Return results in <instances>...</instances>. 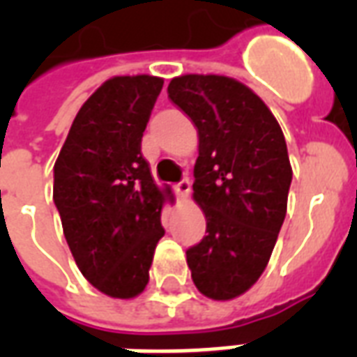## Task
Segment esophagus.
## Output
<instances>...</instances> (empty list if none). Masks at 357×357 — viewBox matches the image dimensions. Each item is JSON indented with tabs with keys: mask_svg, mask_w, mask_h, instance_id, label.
<instances>
[{
	"mask_svg": "<svg viewBox=\"0 0 357 357\" xmlns=\"http://www.w3.org/2000/svg\"><path fill=\"white\" fill-rule=\"evenodd\" d=\"M174 190H176V195H178L179 198H187L190 192V181L187 178H183L179 183L174 185Z\"/></svg>",
	"mask_w": 357,
	"mask_h": 357,
	"instance_id": "esophagus-1",
	"label": "esophagus"
}]
</instances>
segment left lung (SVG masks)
<instances>
[{
    "label": "left lung",
    "mask_w": 357,
    "mask_h": 357,
    "mask_svg": "<svg viewBox=\"0 0 357 357\" xmlns=\"http://www.w3.org/2000/svg\"><path fill=\"white\" fill-rule=\"evenodd\" d=\"M168 98L200 140L192 196L207 235L187 250L190 276L202 294L231 300L259 280L287 213L285 137L263 100L231 77H174Z\"/></svg>",
    "instance_id": "1"
}]
</instances>
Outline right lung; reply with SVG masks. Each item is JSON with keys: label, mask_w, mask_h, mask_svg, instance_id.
I'll list each match as a JSON object with an SVG mask.
<instances>
[{"label": "right lung", "mask_w": 357, "mask_h": 357, "mask_svg": "<svg viewBox=\"0 0 357 357\" xmlns=\"http://www.w3.org/2000/svg\"><path fill=\"white\" fill-rule=\"evenodd\" d=\"M161 77L120 75L92 94L53 167V202L81 274L113 298L144 291L159 238L162 204L140 142ZM172 198V196H170Z\"/></svg>", "instance_id": "obj_1"}]
</instances>
